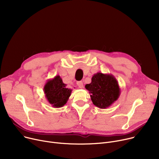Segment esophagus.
Returning a JSON list of instances; mask_svg holds the SVG:
<instances>
[{
    "label": "esophagus",
    "instance_id": "obj_1",
    "mask_svg": "<svg viewBox=\"0 0 159 159\" xmlns=\"http://www.w3.org/2000/svg\"><path fill=\"white\" fill-rule=\"evenodd\" d=\"M77 86L79 88H83V87H84V85H83V82L82 81H79L77 82Z\"/></svg>",
    "mask_w": 159,
    "mask_h": 159
}]
</instances>
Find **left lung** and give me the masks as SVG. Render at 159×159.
Here are the masks:
<instances>
[{
	"mask_svg": "<svg viewBox=\"0 0 159 159\" xmlns=\"http://www.w3.org/2000/svg\"><path fill=\"white\" fill-rule=\"evenodd\" d=\"M85 88L89 91L93 104L101 109L111 106L120 95L119 82L111 74L100 72L94 74L91 83Z\"/></svg>",
	"mask_w": 159,
	"mask_h": 159,
	"instance_id": "obj_1",
	"label": "left lung"
}]
</instances>
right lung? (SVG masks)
<instances>
[{"instance_id":"add662e5","label":"right lung","mask_w":159,"mask_h":159,"mask_svg":"<svg viewBox=\"0 0 159 159\" xmlns=\"http://www.w3.org/2000/svg\"><path fill=\"white\" fill-rule=\"evenodd\" d=\"M44 92L48 102L55 108L64 106L68 102L72 89L68 88L59 75L49 79L44 86Z\"/></svg>"}]
</instances>
